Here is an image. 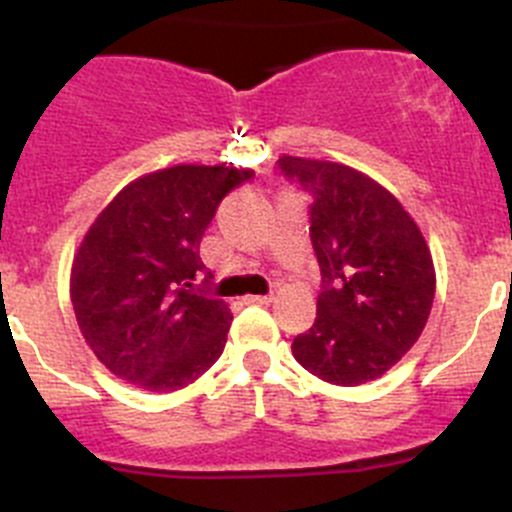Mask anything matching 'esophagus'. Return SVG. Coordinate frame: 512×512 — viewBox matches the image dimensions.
Segmentation results:
<instances>
[{
    "label": "esophagus",
    "instance_id": "obj_1",
    "mask_svg": "<svg viewBox=\"0 0 512 512\" xmlns=\"http://www.w3.org/2000/svg\"><path fill=\"white\" fill-rule=\"evenodd\" d=\"M272 302V294H247L245 304H267Z\"/></svg>",
    "mask_w": 512,
    "mask_h": 512
}]
</instances>
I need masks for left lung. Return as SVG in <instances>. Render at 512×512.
<instances>
[{
	"mask_svg": "<svg viewBox=\"0 0 512 512\" xmlns=\"http://www.w3.org/2000/svg\"><path fill=\"white\" fill-rule=\"evenodd\" d=\"M277 165L312 195L309 237L322 272L317 319L294 337V359L337 386L379 379L414 347L431 314L436 272L426 240L369 175L294 156Z\"/></svg>",
	"mask_w": 512,
	"mask_h": 512,
	"instance_id": "1",
	"label": "left lung"
}]
</instances>
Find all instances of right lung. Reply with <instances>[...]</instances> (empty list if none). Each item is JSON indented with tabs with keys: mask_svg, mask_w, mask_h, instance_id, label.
<instances>
[{
	"mask_svg": "<svg viewBox=\"0 0 512 512\" xmlns=\"http://www.w3.org/2000/svg\"><path fill=\"white\" fill-rule=\"evenodd\" d=\"M252 170L173 165L121 190L71 267V302L91 352L118 379L168 394L223 354L232 314L210 294L200 240Z\"/></svg>",
	"mask_w": 512,
	"mask_h": 512,
	"instance_id": "1",
	"label": "right lung"
}]
</instances>
